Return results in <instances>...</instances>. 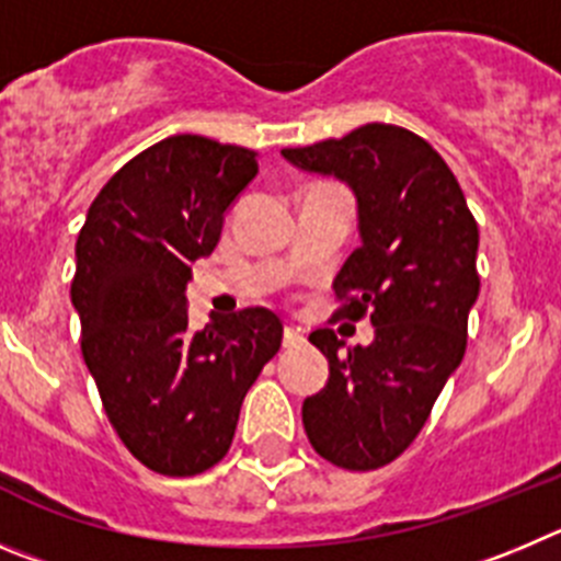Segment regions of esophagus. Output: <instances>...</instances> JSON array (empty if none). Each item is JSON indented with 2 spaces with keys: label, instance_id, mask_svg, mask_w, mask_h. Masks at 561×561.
<instances>
[{
  "label": "esophagus",
  "instance_id": "obj_1",
  "mask_svg": "<svg viewBox=\"0 0 561 561\" xmlns=\"http://www.w3.org/2000/svg\"><path fill=\"white\" fill-rule=\"evenodd\" d=\"M301 343H305V335H301L299 330H293V327H285L282 346H285V350H296V346H301Z\"/></svg>",
  "mask_w": 561,
  "mask_h": 561
}]
</instances>
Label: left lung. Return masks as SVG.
Segmentation results:
<instances>
[{
  "label": "left lung",
  "instance_id": "1",
  "mask_svg": "<svg viewBox=\"0 0 561 561\" xmlns=\"http://www.w3.org/2000/svg\"><path fill=\"white\" fill-rule=\"evenodd\" d=\"M282 156L352 186L360 249L332 282L335 318L375 324V341L346 352L332 330L312 332L330 380L307 397L301 422L335 467L380 469L411 447L467 350L478 224L447 161L400 125L368 123Z\"/></svg>",
  "mask_w": 561,
  "mask_h": 561
}]
</instances>
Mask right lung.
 <instances>
[{
    "label": "right lung",
    "instance_id": "1",
    "mask_svg": "<svg viewBox=\"0 0 561 561\" xmlns=\"http://www.w3.org/2000/svg\"><path fill=\"white\" fill-rule=\"evenodd\" d=\"M256 170L249 148L168 136L111 175L78 234L83 360L117 436L159 476H198L229 453L245 393L282 346L265 307L211 312L198 332L186 316L193 262L215 251Z\"/></svg>",
    "mask_w": 561,
    "mask_h": 561
}]
</instances>
